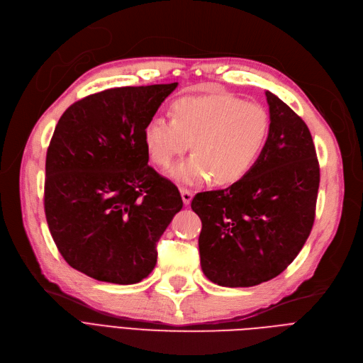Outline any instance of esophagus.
Here are the masks:
<instances>
[{
  "label": "esophagus",
  "mask_w": 363,
  "mask_h": 363,
  "mask_svg": "<svg viewBox=\"0 0 363 363\" xmlns=\"http://www.w3.org/2000/svg\"><path fill=\"white\" fill-rule=\"evenodd\" d=\"M181 197H182L184 204L188 206L189 203H191V200H193V193L189 191V189H186V188H181Z\"/></svg>",
  "instance_id": "1"
}]
</instances>
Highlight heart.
<instances>
[{"label":"heart","instance_id":"obj_1","mask_svg":"<svg viewBox=\"0 0 363 363\" xmlns=\"http://www.w3.org/2000/svg\"><path fill=\"white\" fill-rule=\"evenodd\" d=\"M269 133L271 116L262 104L215 94L179 99L172 104V119H150L143 138L151 162L162 169L191 144L194 156L172 170L178 182L231 185L250 174Z\"/></svg>","mask_w":363,"mask_h":363}]
</instances>
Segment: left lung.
<instances>
[{"mask_svg":"<svg viewBox=\"0 0 363 363\" xmlns=\"http://www.w3.org/2000/svg\"><path fill=\"white\" fill-rule=\"evenodd\" d=\"M271 133L252 172L225 189L196 194L204 275L222 287H253L296 259L315 220L319 163L308 125L266 91Z\"/></svg>","mask_w":363,"mask_h":363,"instance_id":"1","label":"left lung"}]
</instances>
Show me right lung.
<instances>
[{"label": "right lung", "mask_w": 363, "mask_h": 363, "mask_svg": "<svg viewBox=\"0 0 363 363\" xmlns=\"http://www.w3.org/2000/svg\"><path fill=\"white\" fill-rule=\"evenodd\" d=\"M177 86L106 89L73 103L57 123L44 207L51 237L73 269L121 285L155 269L156 244L182 199L148 166L143 133Z\"/></svg>", "instance_id": "obj_1"}]
</instances>
